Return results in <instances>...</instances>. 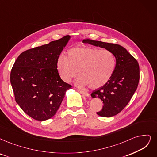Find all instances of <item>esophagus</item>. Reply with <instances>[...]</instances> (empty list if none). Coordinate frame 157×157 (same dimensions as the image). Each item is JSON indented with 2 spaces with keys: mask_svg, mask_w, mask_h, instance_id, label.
Returning a JSON list of instances; mask_svg holds the SVG:
<instances>
[{
  "mask_svg": "<svg viewBox=\"0 0 157 157\" xmlns=\"http://www.w3.org/2000/svg\"><path fill=\"white\" fill-rule=\"evenodd\" d=\"M77 91H78L79 93H80L81 94H82V95H84V96H86V97H88V96H89V94L87 93V92H85V91H82V90H80V89H77Z\"/></svg>",
  "mask_w": 157,
  "mask_h": 157,
  "instance_id": "obj_1",
  "label": "esophagus"
}]
</instances>
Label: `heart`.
<instances>
[{
    "label": "heart",
    "instance_id": "heart-1",
    "mask_svg": "<svg viewBox=\"0 0 157 157\" xmlns=\"http://www.w3.org/2000/svg\"><path fill=\"white\" fill-rule=\"evenodd\" d=\"M116 66L114 54L108 49L90 46L75 47L60 56L57 61V69L60 78L70 82L77 73L76 82L79 86L97 89L107 83L113 74Z\"/></svg>",
    "mask_w": 157,
    "mask_h": 157
}]
</instances>
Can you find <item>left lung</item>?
<instances>
[{"instance_id":"left-lung-1","label":"left lung","mask_w":157,"mask_h":157,"mask_svg":"<svg viewBox=\"0 0 157 157\" xmlns=\"http://www.w3.org/2000/svg\"><path fill=\"white\" fill-rule=\"evenodd\" d=\"M89 43L111 51L116 59V66L108 82L91 94L103 102L102 109L97 112L99 116L111 117L119 113L130 101L139 85L140 68L137 60L124 47L116 44L84 39Z\"/></svg>"}]
</instances>
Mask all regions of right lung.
<instances>
[{"mask_svg":"<svg viewBox=\"0 0 157 157\" xmlns=\"http://www.w3.org/2000/svg\"><path fill=\"white\" fill-rule=\"evenodd\" d=\"M70 38L66 35L26 50L18 56L10 74L15 99L23 111L43 121L55 115L71 85L59 75L57 61Z\"/></svg>","mask_w":157,"mask_h":157,"instance_id":"1","label":"right lung"}]
</instances>
